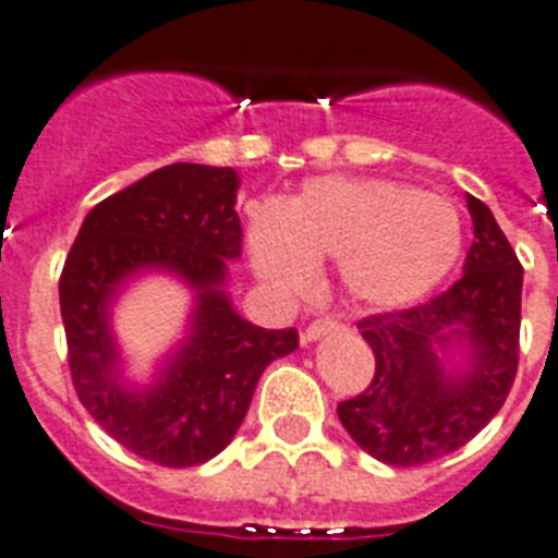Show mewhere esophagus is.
<instances>
[{"mask_svg":"<svg viewBox=\"0 0 558 558\" xmlns=\"http://www.w3.org/2000/svg\"><path fill=\"white\" fill-rule=\"evenodd\" d=\"M339 328H342V323H339V319L317 317V319H312V323L306 326V331H303V342H314V339L326 337V333H331V331H339Z\"/></svg>","mask_w":558,"mask_h":558,"instance_id":"obj_1","label":"esophagus"}]
</instances>
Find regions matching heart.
I'll list each match as a JSON object with an SVG mask.
<instances>
[{"mask_svg":"<svg viewBox=\"0 0 558 558\" xmlns=\"http://www.w3.org/2000/svg\"><path fill=\"white\" fill-rule=\"evenodd\" d=\"M460 250L458 207L390 179H314L286 210H250L252 264L260 278L292 294L314 286V260H342L353 298L404 306L452 272Z\"/></svg>","mask_w":558,"mask_h":558,"instance_id":"1","label":"heart"}]
</instances>
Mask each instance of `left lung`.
Masks as SVG:
<instances>
[{"mask_svg":"<svg viewBox=\"0 0 558 558\" xmlns=\"http://www.w3.org/2000/svg\"><path fill=\"white\" fill-rule=\"evenodd\" d=\"M474 241L463 278L426 303L367 314L360 326L376 371L337 415L356 444L390 466H424L466 447L500 413L520 365L522 264L481 198H466ZM463 336L473 365L460 377L439 353Z\"/></svg>","mask_w":558,"mask_h":558,"instance_id":"obj_1","label":"left lung"}]
</instances>
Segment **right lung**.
Segmentation results:
<instances>
[{
    "instance_id": "add662e5",
    "label": "right lung",
    "mask_w": 558,
    "mask_h": 558,
    "mask_svg": "<svg viewBox=\"0 0 558 558\" xmlns=\"http://www.w3.org/2000/svg\"><path fill=\"white\" fill-rule=\"evenodd\" d=\"M235 191L232 168L165 165L92 207L58 280L77 399L120 447L157 466L216 458L239 433L264 367L298 348L294 328L252 326L221 289L227 260L244 244ZM143 268L185 277L197 289V314L158 385L129 391L117 379L108 303Z\"/></svg>"
}]
</instances>
